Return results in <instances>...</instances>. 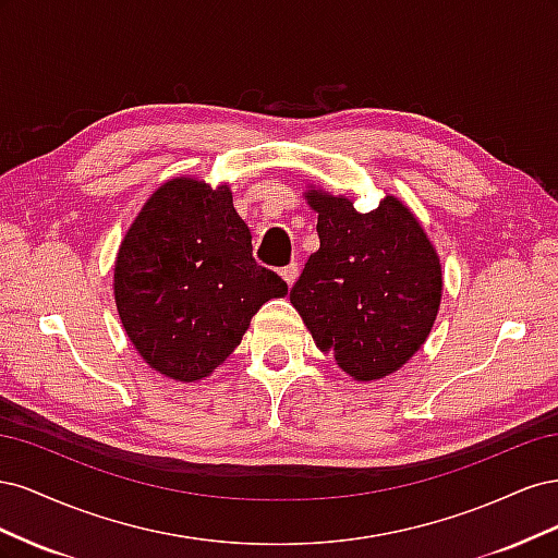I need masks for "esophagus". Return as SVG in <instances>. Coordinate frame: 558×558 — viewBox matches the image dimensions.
<instances>
[{"mask_svg": "<svg viewBox=\"0 0 558 558\" xmlns=\"http://www.w3.org/2000/svg\"><path fill=\"white\" fill-rule=\"evenodd\" d=\"M298 275H300L298 263H291V265H286V267L281 269V277H283V281H286V283H289V289H291V286L295 283Z\"/></svg>", "mask_w": 558, "mask_h": 558, "instance_id": "esophagus-1", "label": "esophagus"}]
</instances>
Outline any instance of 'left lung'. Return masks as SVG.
Segmentation results:
<instances>
[{
	"label": "left lung",
	"mask_w": 558,
	"mask_h": 558,
	"mask_svg": "<svg viewBox=\"0 0 558 558\" xmlns=\"http://www.w3.org/2000/svg\"><path fill=\"white\" fill-rule=\"evenodd\" d=\"M320 246L291 289L314 344L351 379L393 375L426 342L442 300V263L396 195L361 214L353 197L305 193Z\"/></svg>",
	"instance_id": "obj_1"
}]
</instances>
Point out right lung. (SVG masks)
Listing matches in <instances>:
<instances>
[{"instance_id":"1","label":"right lung","mask_w":558,"mask_h":558,"mask_svg":"<svg viewBox=\"0 0 558 558\" xmlns=\"http://www.w3.org/2000/svg\"><path fill=\"white\" fill-rule=\"evenodd\" d=\"M289 286L251 256V232L228 185L174 177L128 228L113 298L140 356L174 381L209 377L242 342L253 314Z\"/></svg>"}]
</instances>
